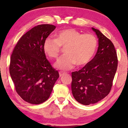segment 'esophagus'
Here are the masks:
<instances>
[{
	"label": "esophagus",
	"instance_id": "34e87169",
	"mask_svg": "<svg viewBox=\"0 0 128 128\" xmlns=\"http://www.w3.org/2000/svg\"><path fill=\"white\" fill-rule=\"evenodd\" d=\"M66 74V73H64L63 72H59V76L60 77H62L63 76Z\"/></svg>",
	"mask_w": 128,
	"mask_h": 128
}]
</instances>
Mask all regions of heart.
<instances>
[{
    "label": "heart",
    "instance_id": "heart-1",
    "mask_svg": "<svg viewBox=\"0 0 128 128\" xmlns=\"http://www.w3.org/2000/svg\"><path fill=\"white\" fill-rule=\"evenodd\" d=\"M97 40L91 33L81 34L74 29L62 30L56 34V39L47 37L43 43L44 53L51 59H57L62 47H65L66 55L55 64L62 70L72 69L77 64L82 66L92 59L96 50Z\"/></svg>",
    "mask_w": 128,
    "mask_h": 128
}]
</instances>
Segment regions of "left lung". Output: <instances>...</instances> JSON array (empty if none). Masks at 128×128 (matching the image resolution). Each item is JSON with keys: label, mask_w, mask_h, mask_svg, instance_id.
Here are the masks:
<instances>
[{"label": "left lung", "mask_w": 128, "mask_h": 128, "mask_svg": "<svg viewBox=\"0 0 128 128\" xmlns=\"http://www.w3.org/2000/svg\"><path fill=\"white\" fill-rule=\"evenodd\" d=\"M92 29L98 38L96 55L81 69L72 73L73 95L84 105L96 103L109 94L118 64L113 43L99 30Z\"/></svg>", "instance_id": "1"}]
</instances>
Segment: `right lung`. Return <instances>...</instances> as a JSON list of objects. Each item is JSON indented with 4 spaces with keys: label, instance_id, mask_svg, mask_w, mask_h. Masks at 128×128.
Returning <instances> with one entry per match:
<instances>
[{
    "label": "right lung",
    "instance_id": "1",
    "mask_svg": "<svg viewBox=\"0 0 128 128\" xmlns=\"http://www.w3.org/2000/svg\"><path fill=\"white\" fill-rule=\"evenodd\" d=\"M56 28L37 25L21 36L11 55L10 73L14 88L23 100L33 104L46 101L59 77L43 50L44 40Z\"/></svg>",
    "mask_w": 128,
    "mask_h": 128
}]
</instances>
